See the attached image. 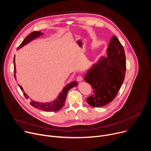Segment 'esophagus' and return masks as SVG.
I'll list each match as a JSON object with an SVG mask.
<instances>
[{
  "mask_svg": "<svg viewBox=\"0 0 151 151\" xmlns=\"http://www.w3.org/2000/svg\"><path fill=\"white\" fill-rule=\"evenodd\" d=\"M76 79L78 82H81V81H82V77L81 76H78L77 78H76Z\"/></svg>",
  "mask_w": 151,
  "mask_h": 151,
  "instance_id": "obj_1",
  "label": "esophagus"
}]
</instances>
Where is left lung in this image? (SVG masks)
I'll return each mask as SVG.
<instances>
[{"label":"left lung","instance_id":"1","mask_svg":"<svg viewBox=\"0 0 151 151\" xmlns=\"http://www.w3.org/2000/svg\"><path fill=\"white\" fill-rule=\"evenodd\" d=\"M126 60L124 48L116 36L111 37L107 57L101 56L85 74L93 93L87 99L93 107L104 106L115 99L124 81Z\"/></svg>","mask_w":151,"mask_h":151}]
</instances>
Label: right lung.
Wrapping results in <instances>:
<instances>
[{"instance_id":"1","label":"right lung","mask_w":151,"mask_h":151,"mask_svg":"<svg viewBox=\"0 0 151 151\" xmlns=\"http://www.w3.org/2000/svg\"><path fill=\"white\" fill-rule=\"evenodd\" d=\"M44 33H42L41 32H33L31 33H30L24 39V40L22 42V43L20 44V45L18 47L17 50H19L22 47H23L24 45H27L29 44V42H32L33 40H35L42 35H44ZM15 56L14 58V77L15 79L17 80L16 78V68H15ZM78 85V82L76 81H73L69 83H68L65 87H64L61 91L60 93L58 96L53 101H50V102H46V103H42V102H38L36 101H35L32 99H30V104L33 106L35 108H37L38 109H40L41 111H44L46 112H56L61 109L63 106L64 104V102H65L67 94L68 91H69L70 89L72 88L75 87ZM19 87L21 90V91H23L24 93V95L25 96L26 98L29 99V97L25 93V92L23 90V87H21V85L18 84Z\"/></svg>"}]
</instances>
